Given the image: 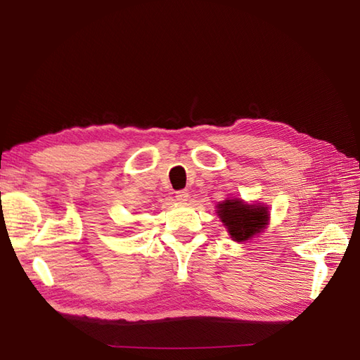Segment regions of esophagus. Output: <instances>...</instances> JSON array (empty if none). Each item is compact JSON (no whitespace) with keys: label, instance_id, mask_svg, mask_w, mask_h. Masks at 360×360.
<instances>
[{"label":"esophagus","instance_id":"34e87169","mask_svg":"<svg viewBox=\"0 0 360 360\" xmlns=\"http://www.w3.org/2000/svg\"><path fill=\"white\" fill-rule=\"evenodd\" d=\"M176 201H179V202H184V201H187L188 200V192L187 190H178V192H176Z\"/></svg>","mask_w":360,"mask_h":360}]
</instances>
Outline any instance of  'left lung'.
Segmentation results:
<instances>
[{"label": "left lung", "mask_w": 360, "mask_h": 360, "mask_svg": "<svg viewBox=\"0 0 360 360\" xmlns=\"http://www.w3.org/2000/svg\"><path fill=\"white\" fill-rule=\"evenodd\" d=\"M218 217L235 241H246L266 227L269 215L266 207L248 205L240 200H227L218 204Z\"/></svg>", "instance_id": "1"}]
</instances>
